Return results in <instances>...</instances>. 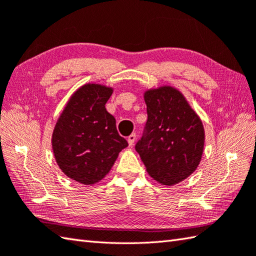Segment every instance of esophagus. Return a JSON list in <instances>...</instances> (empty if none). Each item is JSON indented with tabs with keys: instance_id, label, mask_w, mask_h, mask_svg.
Returning <instances> with one entry per match:
<instances>
[{
	"instance_id": "obj_1",
	"label": "esophagus",
	"mask_w": 256,
	"mask_h": 256,
	"mask_svg": "<svg viewBox=\"0 0 256 256\" xmlns=\"http://www.w3.org/2000/svg\"><path fill=\"white\" fill-rule=\"evenodd\" d=\"M135 138H136V134H135V133H132L131 135H130V136L128 138V146H133V145H134V141H135Z\"/></svg>"
}]
</instances>
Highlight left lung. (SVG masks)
Listing matches in <instances>:
<instances>
[{
	"label": "left lung",
	"mask_w": 256,
	"mask_h": 256,
	"mask_svg": "<svg viewBox=\"0 0 256 256\" xmlns=\"http://www.w3.org/2000/svg\"><path fill=\"white\" fill-rule=\"evenodd\" d=\"M146 133L135 150L155 181L173 186L195 172L204 151L205 131L184 94L171 85L144 91Z\"/></svg>",
	"instance_id": "left-lung-1"
}]
</instances>
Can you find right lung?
I'll return each mask as SVG.
<instances>
[{
  "label": "right lung",
  "instance_id": "right-lung-1",
  "mask_svg": "<svg viewBox=\"0 0 256 256\" xmlns=\"http://www.w3.org/2000/svg\"><path fill=\"white\" fill-rule=\"evenodd\" d=\"M114 88L85 83L65 104L52 133V150L58 168L68 178L93 185L106 176L128 146L105 104Z\"/></svg>",
  "mask_w": 256,
  "mask_h": 256
}]
</instances>
